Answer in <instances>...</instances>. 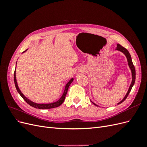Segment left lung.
I'll return each instance as SVG.
<instances>
[{"instance_id": "1", "label": "left lung", "mask_w": 147, "mask_h": 147, "mask_svg": "<svg viewBox=\"0 0 147 147\" xmlns=\"http://www.w3.org/2000/svg\"><path fill=\"white\" fill-rule=\"evenodd\" d=\"M116 50H118V51H119L122 52L123 54L126 56V58H127V63H128L129 67V68H130V69L131 70V73H132V82H131V85H130L129 88V90L127 91V92L126 93V96H124V97L123 99L122 100H121V101L119 102V103H118V104H120L121 103H122V102L127 98V97L128 96L129 94V92H130V91L131 90V89H132L133 85H134V84L135 80H136V69H135L134 64H133V63H132L131 55L129 54V51L127 50V49H126L125 48H124L121 45H120L119 44H117V47L116 48ZM92 103L94 104L96 106H98L97 105H96V104H94V102H92Z\"/></svg>"}]
</instances>
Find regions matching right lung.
I'll list each match as a JSON object with an SVG mask.
<instances>
[{
	"instance_id": "obj_1",
	"label": "right lung",
	"mask_w": 147,
	"mask_h": 147,
	"mask_svg": "<svg viewBox=\"0 0 147 147\" xmlns=\"http://www.w3.org/2000/svg\"><path fill=\"white\" fill-rule=\"evenodd\" d=\"M28 50V49H27ZM26 50V51H27ZM26 51H24L23 53H24ZM74 80V78H71L70 80L69 81V82L65 84V89H64V91L63 95L61 97V98L58 100H57L56 102H53V103H50V104H37V103H35V102H34L32 101H31L30 100H29V99H28L27 97H26L23 93L21 92V91H20V88L18 86V83L16 82V69L15 70V72H14V82H15V87L16 88V90L18 91V92L20 94V96L23 97V99L27 102V103L30 105V106L33 107L35 108V109H53V108H55V107H57L60 106L63 103L64 100H65V96L67 94V92L68 91V89L69 87L70 86V84L72 83V82Z\"/></svg>"
}]
</instances>
